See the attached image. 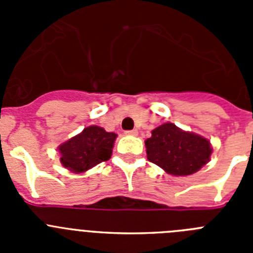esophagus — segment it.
Returning <instances> with one entry per match:
<instances>
[{"label": "esophagus", "instance_id": "obj_1", "mask_svg": "<svg viewBox=\"0 0 253 253\" xmlns=\"http://www.w3.org/2000/svg\"><path fill=\"white\" fill-rule=\"evenodd\" d=\"M125 134H128V135H138V130L133 129V130H126Z\"/></svg>", "mask_w": 253, "mask_h": 253}]
</instances>
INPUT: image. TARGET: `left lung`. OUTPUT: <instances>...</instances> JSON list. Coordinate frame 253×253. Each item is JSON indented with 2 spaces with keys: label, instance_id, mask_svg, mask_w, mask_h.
Listing matches in <instances>:
<instances>
[{
  "label": "left lung",
  "instance_id": "8db88e82",
  "mask_svg": "<svg viewBox=\"0 0 253 253\" xmlns=\"http://www.w3.org/2000/svg\"><path fill=\"white\" fill-rule=\"evenodd\" d=\"M147 158L173 176H189L205 166L213 148L207 138L185 131L172 123L152 130L146 140Z\"/></svg>",
  "mask_w": 253,
  "mask_h": 253
}]
</instances>
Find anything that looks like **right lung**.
Segmentation results:
<instances>
[{
    "instance_id": "1",
    "label": "right lung",
    "mask_w": 253,
    "mask_h": 253,
    "mask_svg": "<svg viewBox=\"0 0 253 253\" xmlns=\"http://www.w3.org/2000/svg\"><path fill=\"white\" fill-rule=\"evenodd\" d=\"M115 139V133H109L101 126H87L58 147L60 163L75 173L86 172L96 165L110 160Z\"/></svg>"
}]
</instances>
